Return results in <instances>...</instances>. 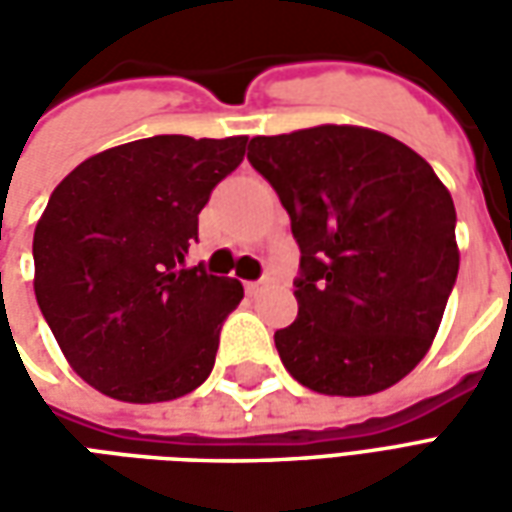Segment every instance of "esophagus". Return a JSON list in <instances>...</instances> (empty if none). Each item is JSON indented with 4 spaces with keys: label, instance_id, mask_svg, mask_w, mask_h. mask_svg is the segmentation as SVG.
<instances>
[{
    "label": "esophagus",
    "instance_id": "1",
    "mask_svg": "<svg viewBox=\"0 0 512 512\" xmlns=\"http://www.w3.org/2000/svg\"><path fill=\"white\" fill-rule=\"evenodd\" d=\"M266 285H268V277L257 279V282H246V293H249V296H255L257 290H263Z\"/></svg>",
    "mask_w": 512,
    "mask_h": 512
}]
</instances>
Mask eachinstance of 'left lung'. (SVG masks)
Segmentation results:
<instances>
[{"instance_id":"8db88e82","label":"left lung","mask_w":512,"mask_h":512,"mask_svg":"<svg viewBox=\"0 0 512 512\" xmlns=\"http://www.w3.org/2000/svg\"><path fill=\"white\" fill-rule=\"evenodd\" d=\"M301 249L279 359L321 395H376L428 354L458 277L455 205L425 158L373 128L255 136Z\"/></svg>"}]
</instances>
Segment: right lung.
I'll return each instance as SVG.
<instances>
[{"instance_id": "1", "label": "right lung", "mask_w": 512, "mask_h": 512, "mask_svg": "<svg viewBox=\"0 0 512 512\" xmlns=\"http://www.w3.org/2000/svg\"><path fill=\"white\" fill-rule=\"evenodd\" d=\"M246 136L164 134L87 158L51 191L32 241L35 296L71 367L126 403L189 395L211 376L238 279L186 268L197 216Z\"/></svg>"}]
</instances>
